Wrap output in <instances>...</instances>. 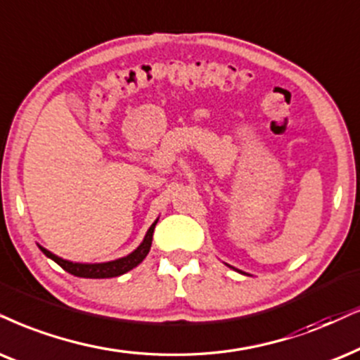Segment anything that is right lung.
<instances>
[{
	"label": "right lung",
	"instance_id": "1",
	"mask_svg": "<svg viewBox=\"0 0 360 360\" xmlns=\"http://www.w3.org/2000/svg\"><path fill=\"white\" fill-rule=\"evenodd\" d=\"M156 224H158V219L153 222L151 227L148 229L146 236H144L143 243H141L133 252L127 254V256H124V257L116 259V261L96 262V264L71 262V261H66V259H63V257H58L56 254H53L51 251H48V249H44L43 245H38V248L43 251L44 256L53 259L58 266H61L66 272H70V274L76 276V277H86V279H106V277H117L121 274H126L127 271L134 269L136 266H139V264L144 261V257L148 256L149 249H151L153 233H154V227H156Z\"/></svg>",
	"mask_w": 360,
	"mask_h": 360
}]
</instances>
